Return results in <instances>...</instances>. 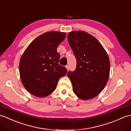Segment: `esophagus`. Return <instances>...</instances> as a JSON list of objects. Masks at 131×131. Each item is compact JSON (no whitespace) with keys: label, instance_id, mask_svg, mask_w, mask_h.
I'll use <instances>...</instances> for the list:
<instances>
[{"label":"esophagus","instance_id":"34e87169","mask_svg":"<svg viewBox=\"0 0 131 131\" xmlns=\"http://www.w3.org/2000/svg\"><path fill=\"white\" fill-rule=\"evenodd\" d=\"M66 68L67 69V70H68V71L69 70V65H66Z\"/></svg>","mask_w":131,"mask_h":131}]
</instances>
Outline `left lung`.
Returning a JSON list of instances; mask_svg holds the SVG:
<instances>
[{"instance_id": "8db88e82", "label": "left lung", "mask_w": 131, "mask_h": 131, "mask_svg": "<svg viewBox=\"0 0 131 131\" xmlns=\"http://www.w3.org/2000/svg\"><path fill=\"white\" fill-rule=\"evenodd\" d=\"M68 39L77 59L75 70L68 73L73 92L82 100L95 98L109 79L110 61L107 52L98 39L86 32H70Z\"/></svg>"}]
</instances>
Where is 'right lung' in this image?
I'll list each match as a JSON object with an SVG mask.
<instances>
[{
	"mask_svg": "<svg viewBox=\"0 0 131 131\" xmlns=\"http://www.w3.org/2000/svg\"><path fill=\"white\" fill-rule=\"evenodd\" d=\"M66 33L45 32L36 38L24 51L19 61L21 81L28 92L36 96H47L56 89L67 69L59 64L60 54L57 48Z\"/></svg>",
	"mask_w": 131,
	"mask_h": 131,
	"instance_id": "1",
	"label": "right lung"
}]
</instances>
